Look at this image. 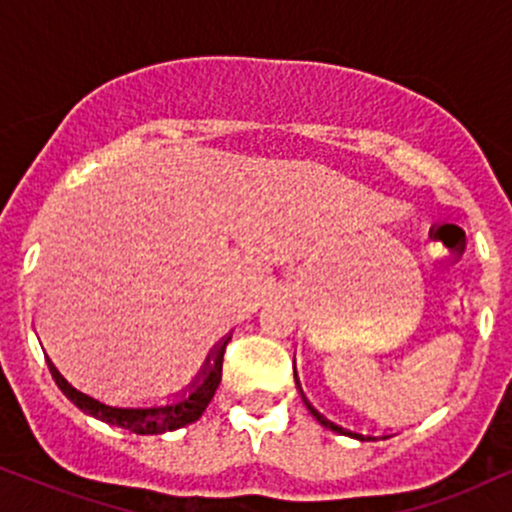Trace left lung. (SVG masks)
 I'll use <instances>...</instances> for the list:
<instances>
[{"label":"left lung","mask_w":512,"mask_h":512,"mask_svg":"<svg viewBox=\"0 0 512 512\" xmlns=\"http://www.w3.org/2000/svg\"><path fill=\"white\" fill-rule=\"evenodd\" d=\"M301 395H303V392H301ZM303 402H305V407H308V409H310V414H313V416H315V419H317V421H320V424H322V426H325V428H330V431H334V433H342V436H351V438H356V440H378V438H375V436H366V433L346 431V428H342V426H337V424H334V421H330V419H327V416H322V414H320V411H317V409L313 407V404H310V402H308V399H305V397H303ZM380 438H390V436H380Z\"/></svg>","instance_id":"left-lung-1"}]
</instances>
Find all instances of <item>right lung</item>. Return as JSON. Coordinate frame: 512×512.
Masks as SVG:
<instances>
[{
  "label": "right lung",
  "instance_id": "right-lung-1",
  "mask_svg": "<svg viewBox=\"0 0 512 512\" xmlns=\"http://www.w3.org/2000/svg\"><path fill=\"white\" fill-rule=\"evenodd\" d=\"M226 337L221 342L219 349L214 351V356L207 358L204 363V380L197 383L195 390H192L190 397H182L180 402L166 404V407H149V409H122V407H108V404L98 402V399L84 395L76 387H72L67 380L62 378L60 370L50 363V373L55 378V383L60 390L67 395L72 402L86 414L96 416V419L105 421L110 426L127 428V431L137 433V436H156V433L175 431V428H182L192 421H197L199 416L204 414V409L209 407L211 397H214L216 387L221 383V368H223V351H226L228 344Z\"/></svg>",
  "mask_w": 512,
  "mask_h": 512
}]
</instances>
